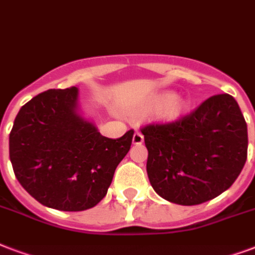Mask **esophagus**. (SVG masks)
<instances>
[{
	"instance_id": "obj_1",
	"label": "esophagus",
	"mask_w": 255,
	"mask_h": 255,
	"mask_svg": "<svg viewBox=\"0 0 255 255\" xmlns=\"http://www.w3.org/2000/svg\"><path fill=\"white\" fill-rule=\"evenodd\" d=\"M143 140H144V137H143V135H141L140 132H135V133H133V137H132V143H133V144H141Z\"/></svg>"
}]
</instances>
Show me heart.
I'll list each match as a JSON object with an SVG mask.
<instances>
[{"label":"heart","mask_w":255,"mask_h":255,"mask_svg":"<svg viewBox=\"0 0 255 255\" xmlns=\"http://www.w3.org/2000/svg\"><path fill=\"white\" fill-rule=\"evenodd\" d=\"M159 107L158 119L162 122H175L178 120L187 110V102L179 95H171V93H160L152 97V100L148 103L147 108H155Z\"/></svg>","instance_id":"b5f03b06"}]
</instances>
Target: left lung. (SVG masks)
Segmentation results:
<instances>
[{
    "label": "left lung",
    "mask_w": 255,
    "mask_h": 255,
    "mask_svg": "<svg viewBox=\"0 0 255 255\" xmlns=\"http://www.w3.org/2000/svg\"><path fill=\"white\" fill-rule=\"evenodd\" d=\"M147 174L166 201L201 205L226 191L248 159V124L236 99L209 97L180 119L140 128Z\"/></svg>",
    "instance_id": "8db88e82"
}]
</instances>
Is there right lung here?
<instances>
[{"instance_id":"right-lung-1","label":"right lung","mask_w":255,"mask_h":255,"mask_svg":"<svg viewBox=\"0 0 255 255\" xmlns=\"http://www.w3.org/2000/svg\"><path fill=\"white\" fill-rule=\"evenodd\" d=\"M76 106V87L45 91L21 107L9 135L19 184L41 205L61 211L91 209L106 197L133 137V129L119 139L103 136Z\"/></svg>"}]
</instances>
